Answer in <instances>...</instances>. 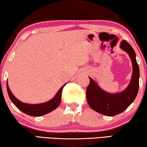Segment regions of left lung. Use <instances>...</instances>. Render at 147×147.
I'll list each match as a JSON object with an SVG mask.
<instances>
[{"instance_id":"1","label":"left lung","mask_w":147,"mask_h":147,"mask_svg":"<svg viewBox=\"0 0 147 147\" xmlns=\"http://www.w3.org/2000/svg\"><path fill=\"white\" fill-rule=\"evenodd\" d=\"M121 49L126 52L131 60L133 73L130 83L123 92L109 93L102 89L90 77L86 90V98L89 106L96 112L107 116H114L124 111L136 98L139 90V68L132 47L125 40L120 45Z\"/></svg>"}]
</instances>
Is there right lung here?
Wrapping results in <instances>:
<instances>
[{
  "mask_svg": "<svg viewBox=\"0 0 147 147\" xmlns=\"http://www.w3.org/2000/svg\"><path fill=\"white\" fill-rule=\"evenodd\" d=\"M65 86V84L59 89L58 93H56L54 97L52 98L51 100L42 104H29L23 103V102H21L17 98H16V96L12 94L10 89H9L8 82H6V88L8 96L12 102L14 104V105L19 110L23 111V113L33 117L44 115L45 114L51 112V111H53L56 108H57V107L59 105V104L61 102L62 90H63V88Z\"/></svg>",
  "mask_w": 147,
  "mask_h": 147,
  "instance_id": "obj_1",
  "label": "right lung"
}]
</instances>
